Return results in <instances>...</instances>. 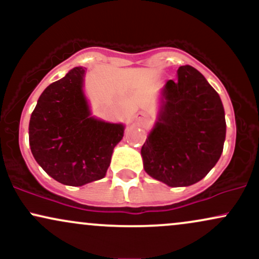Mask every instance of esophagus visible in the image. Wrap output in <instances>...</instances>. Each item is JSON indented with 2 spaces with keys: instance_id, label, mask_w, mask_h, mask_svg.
I'll return each mask as SVG.
<instances>
[{
  "instance_id": "esophagus-1",
  "label": "esophagus",
  "mask_w": 259,
  "mask_h": 259,
  "mask_svg": "<svg viewBox=\"0 0 259 259\" xmlns=\"http://www.w3.org/2000/svg\"><path fill=\"white\" fill-rule=\"evenodd\" d=\"M147 119H148V114L146 112H139L138 114H136V120L138 121L145 123V121H147Z\"/></svg>"
}]
</instances>
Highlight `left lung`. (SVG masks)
I'll return each instance as SVG.
<instances>
[{
  "instance_id": "1",
  "label": "left lung",
  "mask_w": 259,
  "mask_h": 259,
  "mask_svg": "<svg viewBox=\"0 0 259 259\" xmlns=\"http://www.w3.org/2000/svg\"><path fill=\"white\" fill-rule=\"evenodd\" d=\"M162 111L141 156L146 173L169 186H190L215 165L224 147L225 114L218 92L191 65L162 91Z\"/></svg>"
}]
</instances>
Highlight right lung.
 I'll return each instance as SVG.
<instances>
[{
	"instance_id": "obj_1",
	"label": "right lung",
	"mask_w": 259,
	"mask_h": 259,
	"mask_svg": "<svg viewBox=\"0 0 259 259\" xmlns=\"http://www.w3.org/2000/svg\"><path fill=\"white\" fill-rule=\"evenodd\" d=\"M85 70L76 67L41 94L29 123L31 153L53 179L81 186L102 179L124 126L90 117L82 94Z\"/></svg>"
}]
</instances>
